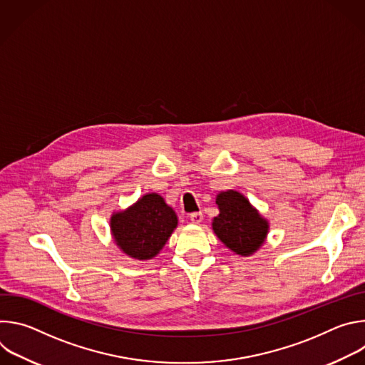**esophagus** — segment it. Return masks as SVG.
<instances>
[{
  "label": "esophagus",
  "instance_id": "1",
  "mask_svg": "<svg viewBox=\"0 0 365 365\" xmlns=\"http://www.w3.org/2000/svg\"><path fill=\"white\" fill-rule=\"evenodd\" d=\"M189 218H190L192 224H200L202 220H203V214L202 212H193V214L189 215Z\"/></svg>",
  "mask_w": 365,
  "mask_h": 365
}]
</instances>
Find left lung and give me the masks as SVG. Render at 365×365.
I'll use <instances>...</instances> for the list:
<instances>
[{
	"label": "left lung",
	"mask_w": 365,
	"mask_h": 365,
	"mask_svg": "<svg viewBox=\"0 0 365 365\" xmlns=\"http://www.w3.org/2000/svg\"><path fill=\"white\" fill-rule=\"evenodd\" d=\"M220 214L212 220L218 240L234 254L250 257L267 240L269 221L238 190L228 189L217 195Z\"/></svg>",
	"instance_id": "left-lung-1"
}]
</instances>
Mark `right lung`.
<instances>
[{
	"label": "right lung",
	"mask_w": 365,
	"mask_h": 365,
	"mask_svg": "<svg viewBox=\"0 0 365 365\" xmlns=\"http://www.w3.org/2000/svg\"><path fill=\"white\" fill-rule=\"evenodd\" d=\"M179 220L173 207L159 193H145L124 211H115L110 220V231L115 245L133 259H151L158 255Z\"/></svg>",
	"instance_id": "obj_1"
}]
</instances>
